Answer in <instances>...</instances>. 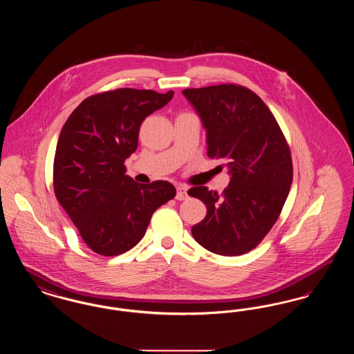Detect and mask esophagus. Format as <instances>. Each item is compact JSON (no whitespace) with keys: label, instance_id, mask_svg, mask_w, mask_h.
<instances>
[{"label":"esophagus","instance_id":"obj_1","mask_svg":"<svg viewBox=\"0 0 354 354\" xmlns=\"http://www.w3.org/2000/svg\"><path fill=\"white\" fill-rule=\"evenodd\" d=\"M176 199L178 201H185V199H187V187L183 185H179L178 187H176Z\"/></svg>","mask_w":354,"mask_h":354}]
</instances>
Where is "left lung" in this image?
Segmentation results:
<instances>
[{
	"label": "left lung",
	"mask_w": 354,
	"mask_h": 354,
	"mask_svg": "<svg viewBox=\"0 0 354 354\" xmlns=\"http://www.w3.org/2000/svg\"><path fill=\"white\" fill-rule=\"evenodd\" d=\"M182 93L207 130V155L224 159L231 174L221 194L204 185L188 189L207 205L192 236L216 254L250 252L279 219L290 189L293 166L286 136L268 106L244 86L216 84Z\"/></svg>",
	"instance_id": "1"
}]
</instances>
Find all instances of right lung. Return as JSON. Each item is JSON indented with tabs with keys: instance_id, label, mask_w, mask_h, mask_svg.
Here are the masks:
<instances>
[{
	"instance_id": "add662e5",
	"label": "right lung",
	"mask_w": 354,
	"mask_h": 354,
	"mask_svg": "<svg viewBox=\"0 0 354 354\" xmlns=\"http://www.w3.org/2000/svg\"><path fill=\"white\" fill-rule=\"evenodd\" d=\"M174 91L123 87L94 94L70 114L58 138L53 185L57 201L90 250L102 256L130 251L152 214L175 198L166 180L140 185L126 175L142 122Z\"/></svg>"
}]
</instances>
